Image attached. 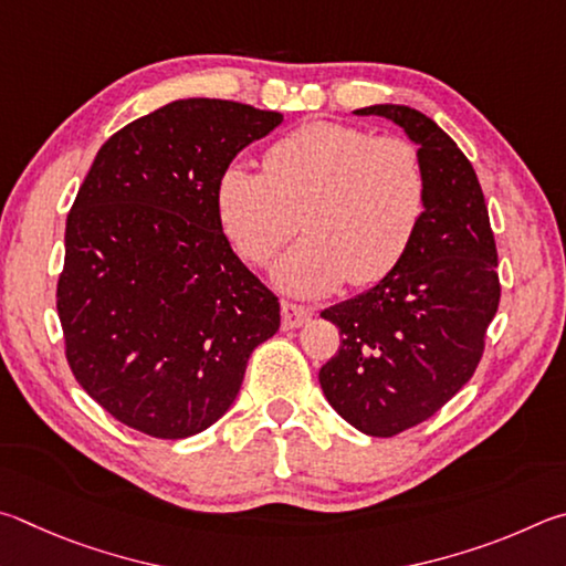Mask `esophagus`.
<instances>
[{"label":"esophagus","mask_w":566,"mask_h":566,"mask_svg":"<svg viewBox=\"0 0 566 566\" xmlns=\"http://www.w3.org/2000/svg\"><path fill=\"white\" fill-rule=\"evenodd\" d=\"M281 311H283V328L285 331L301 328V325L308 323L311 315H313V311L305 308V305H295V303H289V301L281 303Z\"/></svg>","instance_id":"esophagus-1"}]
</instances>
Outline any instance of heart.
<instances>
[{
	"instance_id": "1",
	"label": "heart",
	"mask_w": 566,
	"mask_h": 566,
	"mask_svg": "<svg viewBox=\"0 0 566 566\" xmlns=\"http://www.w3.org/2000/svg\"><path fill=\"white\" fill-rule=\"evenodd\" d=\"M216 203L235 251L258 265L301 223L305 235L275 263L273 281L321 295L343 281L373 285L398 268L422 221L428 176L408 138L308 122L268 148L263 174L228 166Z\"/></svg>"
}]
</instances>
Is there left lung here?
Instances as JSON below:
<instances>
[{
	"label": "left lung",
	"mask_w": 566,
	"mask_h": 566,
	"mask_svg": "<svg viewBox=\"0 0 566 566\" xmlns=\"http://www.w3.org/2000/svg\"><path fill=\"white\" fill-rule=\"evenodd\" d=\"M355 114L390 118L418 144L428 203L398 268L321 313L343 343L318 378L345 422L392 438L432 418L478 368L500 305L497 248L478 174L432 118L400 104Z\"/></svg>",
	"instance_id": "left-lung-1"
}]
</instances>
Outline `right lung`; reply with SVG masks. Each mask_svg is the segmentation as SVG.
<instances>
[{
    "label": "right lung",
    "instance_id": "right-lung-1",
    "mask_svg": "<svg viewBox=\"0 0 566 566\" xmlns=\"http://www.w3.org/2000/svg\"><path fill=\"white\" fill-rule=\"evenodd\" d=\"M283 114L178 98L98 148L66 216L56 285L76 382L118 422L191 438L241 390L281 305L233 253L218 178Z\"/></svg>",
    "mask_w": 566,
    "mask_h": 566
}]
</instances>
